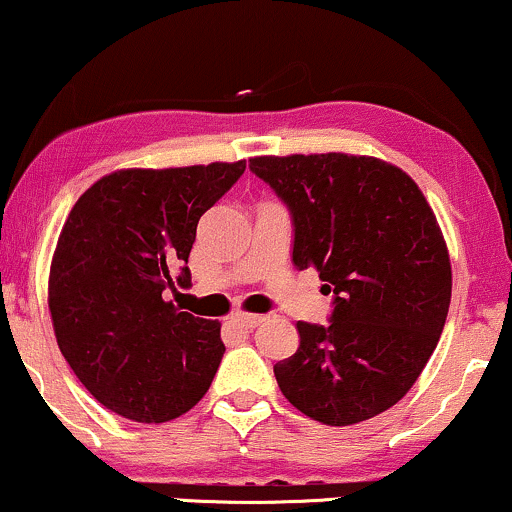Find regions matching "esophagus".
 Instances as JSON below:
<instances>
[{"label": "esophagus", "mask_w": 512, "mask_h": 512, "mask_svg": "<svg viewBox=\"0 0 512 512\" xmlns=\"http://www.w3.org/2000/svg\"><path fill=\"white\" fill-rule=\"evenodd\" d=\"M235 320L242 327H246V330H254L256 325H261L263 320H266V315H261V313H235Z\"/></svg>", "instance_id": "1"}]
</instances>
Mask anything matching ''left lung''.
<instances>
[{
    "label": "left lung",
    "mask_w": 512,
    "mask_h": 512,
    "mask_svg": "<svg viewBox=\"0 0 512 512\" xmlns=\"http://www.w3.org/2000/svg\"><path fill=\"white\" fill-rule=\"evenodd\" d=\"M292 213V261L334 294L330 325L296 323L299 349L275 363L285 399L332 427L399 403L420 377L451 304L437 216L401 168L372 156L249 159Z\"/></svg>",
    "instance_id": "8db88e82"
}]
</instances>
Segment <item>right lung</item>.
Segmentation results:
<instances>
[{
  "mask_svg": "<svg viewBox=\"0 0 512 512\" xmlns=\"http://www.w3.org/2000/svg\"><path fill=\"white\" fill-rule=\"evenodd\" d=\"M246 161L104 175L68 213L49 270L56 342L85 389L135 422H168L211 387L220 323L163 299L189 287L199 218Z\"/></svg>",
  "mask_w": 512,
  "mask_h": 512,
  "instance_id": "obj_1",
  "label": "right lung"
}]
</instances>
